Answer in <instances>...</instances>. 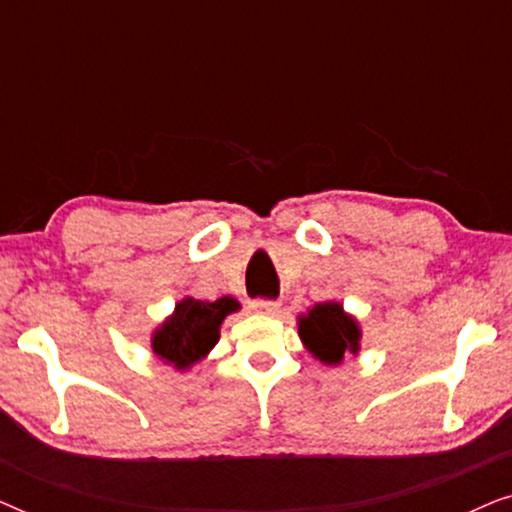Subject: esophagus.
Instances as JSON below:
<instances>
[{
	"instance_id": "34e87169",
	"label": "esophagus",
	"mask_w": 512,
	"mask_h": 512,
	"mask_svg": "<svg viewBox=\"0 0 512 512\" xmlns=\"http://www.w3.org/2000/svg\"><path fill=\"white\" fill-rule=\"evenodd\" d=\"M251 310L263 312V314H277L279 310H282V303H279V300L258 298V300H254V303H251Z\"/></svg>"
}]
</instances>
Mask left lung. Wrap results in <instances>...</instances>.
Here are the masks:
<instances>
[{
  "label": "left lung",
  "instance_id": "1",
  "mask_svg": "<svg viewBox=\"0 0 512 512\" xmlns=\"http://www.w3.org/2000/svg\"><path fill=\"white\" fill-rule=\"evenodd\" d=\"M298 335L307 352L326 366H338L345 354H359L361 326L338 300L317 303L298 317Z\"/></svg>",
  "mask_w": 512,
  "mask_h": 512
}]
</instances>
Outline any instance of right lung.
Instances as JSON below:
<instances>
[{"mask_svg": "<svg viewBox=\"0 0 512 512\" xmlns=\"http://www.w3.org/2000/svg\"><path fill=\"white\" fill-rule=\"evenodd\" d=\"M237 310H240V303L230 296H223L214 303L191 296L181 298L170 317L151 333L153 354L167 366L188 370L212 352L219 342L223 319Z\"/></svg>", "mask_w": 512, "mask_h": 512, "instance_id": "right-lung-1", "label": "right lung"}]
</instances>
